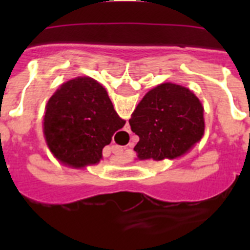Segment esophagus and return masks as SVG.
Returning a JSON list of instances; mask_svg holds the SVG:
<instances>
[{
  "instance_id": "34e87169",
  "label": "esophagus",
  "mask_w": 250,
  "mask_h": 250,
  "mask_svg": "<svg viewBox=\"0 0 250 250\" xmlns=\"http://www.w3.org/2000/svg\"><path fill=\"white\" fill-rule=\"evenodd\" d=\"M112 152H114L115 155H120L121 152H123V147L114 146V147H112Z\"/></svg>"
}]
</instances>
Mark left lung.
Instances as JSON below:
<instances>
[{"label": "left lung", "mask_w": 250, "mask_h": 250, "mask_svg": "<svg viewBox=\"0 0 250 250\" xmlns=\"http://www.w3.org/2000/svg\"><path fill=\"white\" fill-rule=\"evenodd\" d=\"M129 124L139 136L134 150L140 160L174 159L202 139L203 105L184 86L161 83L143 98Z\"/></svg>", "instance_id": "8db88e82"}]
</instances>
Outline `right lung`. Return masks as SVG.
<instances>
[{
  "mask_svg": "<svg viewBox=\"0 0 250 250\" xmlns=\"http://www.w3.org/2000/svg\"><path fill=\"white\" fill-rule=\"evenodd\" d=\"M125 125L103 86L90 77L62 83L46 105L43 132L51 152L74 167L96 164Z\"/></svg>",
  "mask_w": 250,
  "mask_h": 250,
  "instance_id": "right-lung-1",
  "label": "right lung"
}]
</instances>
